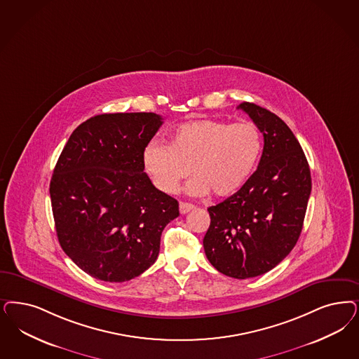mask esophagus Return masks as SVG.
<instances>
[{
  "instance_id": "esophagus-1",
  "label": "esophagus",
  "mask_w": 359,
  "mask_h": 359,
  "mask_svg": "<svg viewBox=\"0 0 359 359\" xmlns=\"http://www.w3.org/2000/svg\"><path fill=\"white\" fill-rule=\"evenodd\" d=\"M194 208H195V205L188 204V203H180V205H179V210H180L182 215H186V213H188L189 210H194Z\"/></svg>"
}]
</instances>
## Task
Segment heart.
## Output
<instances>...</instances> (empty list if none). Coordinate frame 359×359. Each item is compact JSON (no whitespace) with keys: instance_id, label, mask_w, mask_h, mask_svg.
<instances>
[{"instance_id":"b5f03b06","label":"heart","mask_w":359,"mask_h":359,"mask_svg":"<svg viewBox=\"0 0 359 359\" xmlns=\"http://www.w3.org/2000/svg\"><path fill=\"white\" fill-rule=\"evenodd\" d=\"M262 139L252 122L226 123L192 121L177 126L171 142H149L143 165L152 184L164 194H175L189 175L187 191L194 196L212 192L228 198L245 186L260 159Z\"/></svg>"}]
</instances>
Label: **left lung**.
Returning a JSON list of instances; mask_svg holds the SVG:
<instances>
[{"mask_svg":"<svg viewBox=\"0 0 359 359\" xmlns=\"http://www.w3.org/2000/svg\"><path fill=\"white\" fill-rule=\"evenodd\" d=\"M237 109L247 112L264 135L262 155L245 186L208 208L203 245L219 272L245 280L269 272L296 245L311 177L306 156L283 119L249 102Z\"/></svg>","mask_w":359,"mask_h":359,"instance_id":"8db88e82","label":"left lung"}]
</instances>
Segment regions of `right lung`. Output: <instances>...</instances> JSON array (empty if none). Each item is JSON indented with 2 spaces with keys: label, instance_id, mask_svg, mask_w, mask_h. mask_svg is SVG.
Instances as JSON below:
<instances>
[{
  "label": "right lung",
  "instance_id": "obj_1",
  "mask_svg": "<svg viewBox=\"0 0 359 359\" xmlns=\"http://www.w3.org/2000/svg\"><path fill=\"white\" fill-rule=\"evenodd\" d=\"M161 123L154 112L93 116L55 164L50 198L58 241L94 278L123 283L147 271L163 229L179 216L177 200L155 188L143 165Z\"/></svg>",
  "mask_w": 359,
  "mask_h": 359
}]
</instances>
